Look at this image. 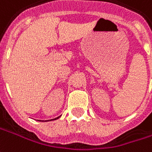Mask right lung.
I'll use <instances>...</instances> for the list:
<instances>
[{
  "mask_svg": "<svg viewBox=\"0 0 152 152\" xmlns=\"http://www.w3.org/2000/svg\"><path fill=\"white\" fill-rule=\"evenodd\" d=\"M60 118V116L58 117V118H53V119H51V120H56V119H58V118Z\"/></svg>",
  "mask_w": 152,
  "mask_h": 152,
  "instance_id": "obj_1",
  "label": "right lung"
}]
</instances>
